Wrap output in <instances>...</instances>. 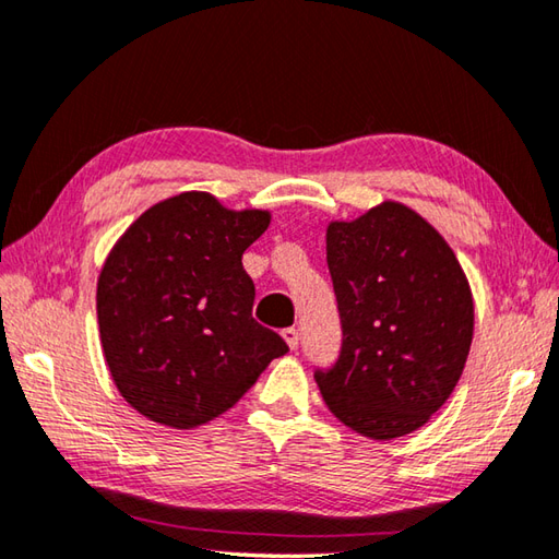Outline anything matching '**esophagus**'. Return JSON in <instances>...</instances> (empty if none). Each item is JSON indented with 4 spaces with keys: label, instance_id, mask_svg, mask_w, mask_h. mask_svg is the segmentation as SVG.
Here are the masks:
<instances>
[{
    "label": "esophagus",
    "instance_id": "esophagus-1",
    "mask_svg": "<svg viewBox=\"0 0 559 559\" xmlns=\"http://www.w3.org/2000/svg\"><path fill=\"white\" fill-rule=\"evenodd\" d=\"M281 336L286 338V344H288L290 348H298V344H300V334H298V330H295V326H288V330H283V332H281Z\"/></svg>",
    "mask_w": 559,
    "mask_h": 559
}]
</instances>
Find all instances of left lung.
Instances as JSON below:
<instances>
[{"label":"left lung","mask_w":559,"mask_h":559,"mask_svg":"<svg viewBox=\"0 0 559 559\" xmlns=\"http://www.w3.org/2000/svg\"><path fill=\"white\" fill-rule=\"evenodd\" d=\"M342 352L317 368L326 407L348 429L390 441L443 407L473 344L475 305L445 239L412 207L385 201L326 227Z\"/></svg>","instance_id":"left-lung-1"}]
</instances>
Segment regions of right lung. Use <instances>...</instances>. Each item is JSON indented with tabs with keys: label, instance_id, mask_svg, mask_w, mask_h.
<instances>
[{
	"label": "right lung",
	"instance_id": "obj_1",
	"mask_svg": "<svg viewBox=\"0 0 559 559\" xmlns=\"http://www.w3.org/2000/svg\"><path fill=\"white\" fill-rule=\"evenodd\" d=\"M269 223V211L186 191L147 207L114 245L96 283L98 332L118 392L142 417L195 429L288 352L251 317L242 266Z\"/></svg>",
	"mask_w": 559,
	"mask_h": 559
}]
</instances>
